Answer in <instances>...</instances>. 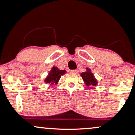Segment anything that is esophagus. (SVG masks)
I'll list each match as a JSON object with an SVG mask.
<instances>
[{"instance_id":"esophagus-1","label":"esophagus","mask_w":135,"mask_h":135,"mask_svg":"<svg viewBox=\"0 0 135 135\" xmlns=\"http://www.w3.org/2000/svg\"><path fill=\"white\" fill-rule=\"evenodd\" d=\"M70 72L72 74H76L78 72V70H70Z\"/></svg>"}]
</instances>
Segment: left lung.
Segmentation results:
<instances>
[{
    "instance_id": "1",
    "label": "left lung",
    "mask_w": 135,
    "mask_h": 135,
    "mask_svg": "<svg viewBox=\"0 0 135 135\" xmlns=\"http://www.w3.org/2000/svg\"><path fill=\"white\" fill-rule=\"evenodd\" d=\"M80 76L83 79L84 83L87 86H89L90 85L96 86L98 83V80L96 79L94 75L92 72L91 69H89V68L86 67V71L81 73Z\"/></svg>"
}]
</instances>
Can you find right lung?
I'll return each mask as SVG.
<instances>
[{"label": "right lung", "mask_w": 135, "mask_h": 135, "mask_svg": "<svg viewBox=\"0 0 135 135\" xmlns=\"http://www.w3.org/2000/svg\"><path fill=\"white\" fill-rule=\"evenodd\" d=\"M65 70H61L56 66H53L48 73L47 76L44 79L45 83H50L51 85H56L59 82L61 77L66 73Z\"/></svg>", "instance_id": "obj_1"}]
</instances>
